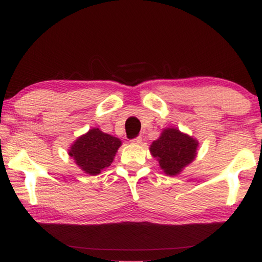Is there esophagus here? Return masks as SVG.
<instances>
[{
    "label": "esophagus",
    "mask_w": 262,
    "mask_h": 262,
    "mask_svg": "<svg viewBox=\"0 0 262 262\" xmlns=\"http://www.w3.org/2000/svg\"><path fill=\"white\" fill-rule=\"evenodd\" d=\"M129 142L130 143H133V144H140L141 142H142V137H135V139H132V140H129Z\"/></svg>",
    "instance_id": "34e87169"
}]
</instances>
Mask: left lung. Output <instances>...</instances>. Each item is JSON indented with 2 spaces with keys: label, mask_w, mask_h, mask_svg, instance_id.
Wrapping results in <instances>:
<instances>
[{
  "label": "left lung",
  "mask_w": 262,
  "mask_h": 262,
  "mask_svg": "<svg viewBox=\"0 0 262 262\" xmlns=\"http://www.w3.org/2000/svg\"><path fill=\"white\" fill-rule=\"evenodd\" d=\"M199 142L177 128H166L150 145V152L157 159L164 173L179 174L183 168L194 161Z\"/></svg>",
  "instance_id": "8db88e82"
}]
</instances>
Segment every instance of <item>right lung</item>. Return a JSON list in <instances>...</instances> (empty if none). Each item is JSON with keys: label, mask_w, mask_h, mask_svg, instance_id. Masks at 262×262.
Instances as JSON below:
<instances>
[{"label": "right lung", "mask_w": 262, "mask_h": 262, "mask_svg": "<svg viewBox=\"0 0 262 262\" xmlns=\"http://www.w3.org/2000/svg\"><path fill=\"white\" fill-rule=\"evenodd\" d=\"M120 145L118 137L103 133L99 128H92L74 142L69 156L85 173L97 176L111 165Z\"/></svg>", "instance_id": "1"}]
</instances>
